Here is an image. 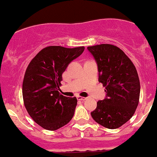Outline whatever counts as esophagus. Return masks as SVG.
I'll return each instance as SVG.
<instances>
[{"label": "esophagus", "mask_w": 157, "mask_h": 157, "mask_svg": "<svg viewBox=\"0 0 157 157\" xmlns=\"http://www.w3.org/2000/svg\"><path fill=\"white\" fill-rule=\"evenodd\" d=\"M77 99H78V101H83L86 100L87 98H84V97H81V96H78V97H77Z\"/></svg>", "instance_id": "obj_1"}]
</instances>
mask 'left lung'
I'll return each mask as SVG.
<instances>
[{"mask_svg": "<svg viewBox=\"0 0 157 157\" xmlns=\"http://www.w3.org/2000/svg\"><path fill=\"white\" fill-rule=\"evenodd\" d=\"M87 49L97 63L98 82L106 87V97L97 102L91 117L108 129L120 128L131 118L139 103L140 85L136 68L115 46L101 44Z\"/></svg>", "mask_w": 157, "mask_h": 157, "instance_id": "left-lung-1", "label": "left lung"}]
</instances>
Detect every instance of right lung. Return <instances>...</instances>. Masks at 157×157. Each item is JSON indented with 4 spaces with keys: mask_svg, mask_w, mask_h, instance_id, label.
I'll return each instance as SVG.
<instances>
[{
    "mask_svg": "<svg viewBox=\"0 0 157 157\" xmlns=\"http://www.w3.org/2000/svg\"><path fill=\"white\" fill-rule=\"evenodd\" d=\"M85 47L52 46L42 49L29 63L23 82L24 105L33 120L49 131L67 124L75 113L76 98L60 94L62 75Z\"/></svg>",
    "mask_w": 157,
    "mask_h": 157,
    "instance_id": "1",
    "label": "right lung"
}]
</instances>
